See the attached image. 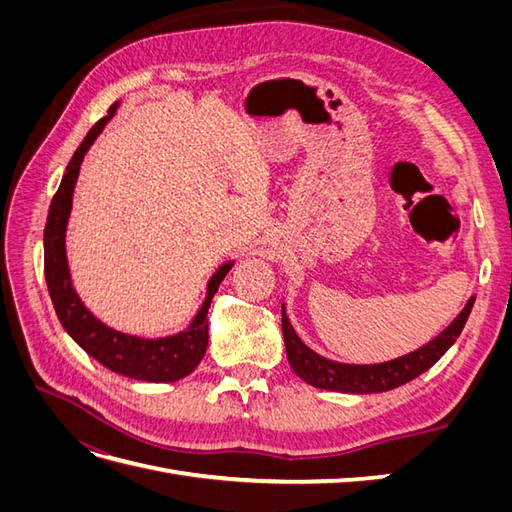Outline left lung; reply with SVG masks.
Returning a JSON list of instances; mask_svg holds the SVG:
<instances>
[{"mask_svg": "<svg viewBox=\"0 0 512 512\" xmlns=\"http://www.w3.org/2000/svg\"><path fill=\"white\" fill-rule=\"evenodd\" d=\"M474 297L461 309V314L451 322V327L444 329L436 339L423 348H418L406 356H399L395 361L380 363V365H342L322 359L314 350H309L299 335L294 333L286 318V309L282 305V333L286 344V356L294 374L303 378L307 384L316 386L324 391H339V393H384L397 389L418 378L431 365H436L442 354L455 344V339L461 335L466 320L472 312Z\"/></svg>", "mask_w": 512, "mask_h": 512, "instance_id": "8db88e82", "label": "left lung"}]
</instances>
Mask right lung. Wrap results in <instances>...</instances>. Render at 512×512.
Returning <instances> with one entry per match:
<instances>
[{
	"mask_svg": "<svg viewBox=\"0 0 512 512\" xmlns=\"http://www.w3.org/2000/svg\"><path fill=\"white\" fill-rule=\"evenodd\" d=\"M117 111V102L108 108V115L102 117L94 128L85 136V141L74 151L70 164L66 166V175L59 183V190L51 200L49 218H46L44 228V275L46 286L53 307L57 312L59 322L64 324L68 335L79 344L89 356L104 365L106 369L115 371L126 378L145 380V382H175L181 380L196 369V365L203 361L209 344V324L207 314L213 294L218 292V286L230 271L232 262L220 267L209 280L207 299L196 314L194 322L188 331L177 333L173 337L162 339H141L126 333H119L111 327H106L94 314H89L81 299L70 284L68 262H66V224L72 209V192L79 177L81 162L85 158L87 149L96 141V136L106 126Z\"/></svg>",
	"mask_w": 512,
	"mask_h": 512,
	"instance_id": "right-lung-1",
	"label": "right lung"
}]
</instances>
